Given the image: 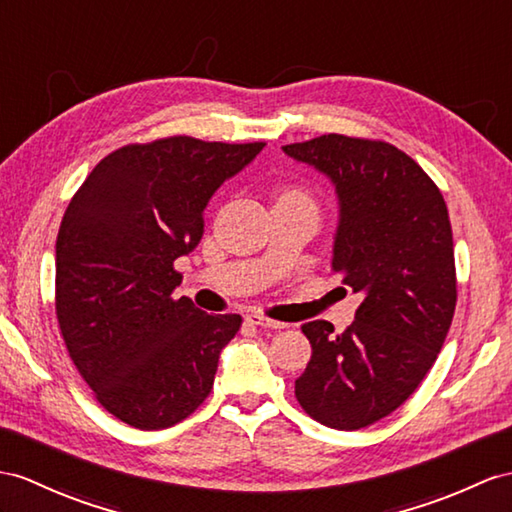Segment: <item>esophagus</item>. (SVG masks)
<instances>
[{"mask_svg": "<svg viewBox=\"0 0 512 512\" xmlns=\"http://www.w3.org/2000/svg\"><path fill=\"white\" fill-rule=\"evenodd\" d=\"M245 319H247V323H252V326H258V328H263V330H280V328L286 326V323H282V321L269 319V317L258 315V313H247Z\"/></svg>", "mask_w": 512, "mask_h": 512, "instance_id": "esophagus-1", "label": "esophagus"}]
</instances>
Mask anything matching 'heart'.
Segmentation results:
<instances>
[{
	"label": "heart",
	"instance_id": "1",
	"mask_svg": "<svg viewBox=\"0 0 512 512\" xmlns=\"http://www.w3.org/2000/svg\"><path fill=\"white\" fill-rule=\"evenodd\" d=\"M278 202H308V195L302 189H295V186H282Z\"/></svg>",
	"mask_w": 512,
	"mask_h": 512
}]
</instances>
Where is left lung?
<instances>
[{
    "label": "left lung",
    "instance_id": "left-lung-1",
    "mask_svg": "<svg viewBox=\"0 0 512 512\" xmlns=\"http://www.w3.org/2000/svg\"><path fill=\"white\" fill-rule=\"evenodd\" d=\"M282 149L334 184L332 269L365 295L341 334L330 321L304 323L313 356L295 397L323 426L367 428L415 393L452 326L450 215L439 186L391 143L323 134Z\"/></svg>",
    "mask_w": 512,
    "mask_h": 512
}]
</instances>
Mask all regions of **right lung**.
I'll return each instance as SVG.
<instances>
[{
    "instance_id": "obj_1",
    "label": "right lung",
    "mask_w": 512,
    "mask_h": 512,
    "mask_svg": "<svg viewBox=\"0 0 512 512\" xmlns=\"http://www.w3.org/2000/svg\"><path fill=\"white\" fill-rule=\"evenodd\" d=\"M265 143L169 136L108 154L56 239V317L73 365L110 415L171 428L213 389L241 315H208L173 291L202 241L204 208Z\"/></svg>"
}]
</instances>
